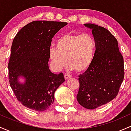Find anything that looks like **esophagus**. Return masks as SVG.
I'll list each match as a JSON object with an SVG mask.
<instances>
[{
    "label": "esophagus",
    "instance_id": "obj_1",
    "mask_svg": "<svg viewBox=\"0 0 131 131\" xmlns=\"http://www.w3.org/2000/svg\"><path fill=\"white\" fill-rule=\"evenodd\" d=\"M64 79H65V80H67V79H70V78H71V76L68 74H65L64 75Z\"/></svg>",
    "mask_w": 131,
    "mask_h": 131
}]
</instances>
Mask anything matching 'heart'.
<instances>
[{
	"instance_id": "b5f03b06",
	"label": "heart",
	"mask_w": 131,
	"mask_h": 131,
	"mask_svg": "<svg viewBox=\"0 0 131 131\" xmlns=\"http://www.w3.org/2000/svg\"><path fill=\"white\" fill-rule=\"evenodd\" d=\"M96 42L89 34L67 33L58 39L56 47H50L49 55L55 70H60L67 63L71 70L82 73L92 63L95 55Z\"/></svg>"
}]
</instances>
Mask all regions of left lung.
<instances>
[{
    "label": "left lung",
    "instance_id": "left-lung-1",
    "mask_svg": "<svg viewBox=\"0 0 131 131\" xmlns=\"http://www.w3.org/2000/svg\"><path fill=\"white\" fill-rule=\"evenodd\" d=\"M84 26L92 29L97 49L92 63L79 76L76 97L81 106L93 110L117 96L124 79V60L118 40L108 30L94 24Z\"/></svg>",
    "mask_w": 131,
    "mask_h": 131
}]
</instances>
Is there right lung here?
Wrapping results in <instances>:
<instances>
[{"mask_svg": "<svg viewBox=\"0 0 131 131\" xmlns=\"http://www.w3.org/2000/svg\"><path fill=\"white\" fill-rule=\"evenodd\" d=\"M67 22L34 21L22 28L13 39L8 62L10 85L16 99L28 108L43 112L54 101V94L64 82L63 74L49 70L52 39ZM19 77L25 81L21 83Z\"/></svg>", "mask_w": 131, "mask_h": 131, "instance_id": "1", "label": "right lung"}]
</instances>
